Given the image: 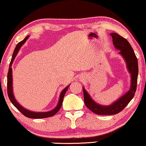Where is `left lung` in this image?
<instances>
[{
    "label": "left lung",
    "mask_w": 146,
    "mask_h": 146,
    "mask_svg": "<svg viewBox=\"0 0 146 146\" xmlns=\"http://www.w3.org/2000/svg\"><path fill=\"white\" fill-rule=\"evenodd\" d=\"M113 39V45L115 48L119 50V54L125 59L127 64V69L131 74V81L129 90L121 97L118 100L115 102L110 106H101L93 101L90 96L83 88L84 103L88 108L94 113L98 115H113L120 112L125 108L134 96L137 88V76H138V64L137 59L134 51L131 46L130 44L126 39L121 36L117 33H111Z\"/></svg>",
    "instance_id": "left-lung-1"
}]
</instances>
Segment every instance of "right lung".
Segmentation results:
<instances>
[{
    "instance_id": "right-lung-1",
    "label": "right lung",
    "mask_w": 146,
    "mask_h": 146,
    "mask_svg": "<svg viewBox=\"0 0 146 146\" xmlns=\"http://www.w3.org/2000/svg\"><path fill=\"white\" fill-rule=\"evenodd\" d=\"M29 38V36H27L23 40H22L21 42H20L17 44V45L16 46L15 50H14L13 56H12V59L11 61V63H10L9 65V72H8V75H7V93H8V96H9V98L10 99V100L13 104L19 110L21 111V112L23 113L24 115H25L26 117H29V118H45V117H51L52 115H55L56 113L60 108L62 106V102H63V99L64 97V95L66 92L69 86H68L66 88H65L62 91V92L60 94V98H59V102L57 106L54 109L52 110L49 111H46V112H34V111H31L30 110H26L23 107H22L21 105L19 104V103L17 102V100H16L15 97H14L13 93V78H12V68H11V66L12 64H13L14 60H15L16 56H17L18 52L21 48V47L22 46V45L24 43L27 41V40Z\"/></svg>"
}]
</instances>
